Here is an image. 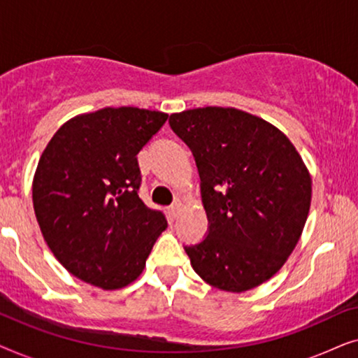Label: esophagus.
I'll list each match as a JSON object with an SVG mask.
<instances>
[{"instance_id": "esophagus-1", "label": "esophagus", "mask_w": 358, "mask_h": 358, "mask_svg": "<svg viewBox=\"0 0 358 358\" xmlns=\"http://www.w3.org/2000/svg\"><path fill=\"white\" fill-rule=\"evenodd\" d=\"M179 212H180V203H179V202L173 203V205H171V207L168 208V213H169V217H171V218H176V217H178Z\"/></svg>"}]
</instances>
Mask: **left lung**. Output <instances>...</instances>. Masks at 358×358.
<instances>
[{"label":"left lung","mask_w":358,"mask_h":358,"mask_svg":"<svg viewBox=\"0 0 358 358\" xmlns=\"http://www.w3.org/2000/svg\"><path fill=\"white\" fill-rule=\"evenodd\" d=\"M192 151L208 234L184 246L194 271L224 292L241 293L280 271L305 228L311 176L292 141L261 117L234 107L171 114Z\"/></svg>","instance_id":"obj_1"}]
</instances>
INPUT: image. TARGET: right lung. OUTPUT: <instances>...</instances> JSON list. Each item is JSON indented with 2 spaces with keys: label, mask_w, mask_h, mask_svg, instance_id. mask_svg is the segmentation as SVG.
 I'll return each instance as SVG.
<instances>
[{
  "label": "right lung",
  "mask_w": 358,
  "mask_h": 358,
  "mask_svg": "<svg viewBox=\"0 0 358 358\" xmlns=\"http://www.w3.org/2000/svg\"><path fill=\"white\" fill-rule=\"evenodd\" d=\"M168 120L138 107L73 117L48 141L32 182L34 212L53 256L102 290L127 287L143 272L168 227L138 197L136 155Z\"/></svg>",
  "instance_id": "add662e5"
}]
</instances>
